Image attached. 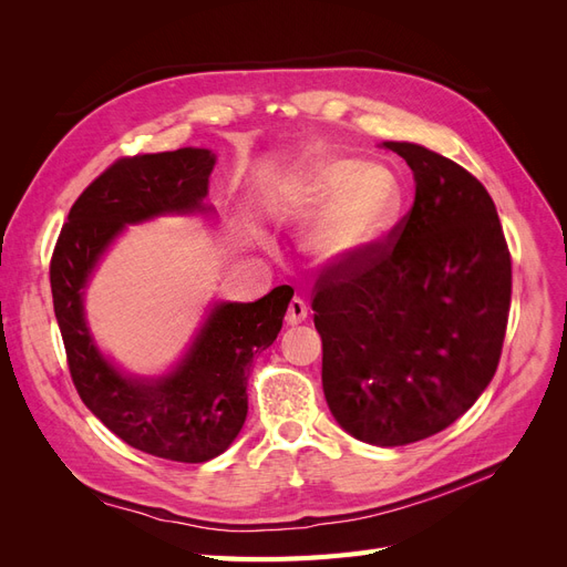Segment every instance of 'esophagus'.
<instances>
[{
    "instance_id": "1",
    "label": "esophagus",
    "mask_w": 567,
    "mask_h": 567,
    "mask_svg": "<svg viewBox=\"0 0 567 567\" xmlns=\"http://www.w3.org/2000/svg\"><path fill=\"white\" fill-rule=\"evenodd\" d=\"M307 305H305V300L300 298V296H296L293 300H290V305H288V315H286V323H290V326H296V323H300V321H305L307 319Z\"/></svg>"
}]
</instances>
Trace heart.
Instances as JSON below:
<instances>
[{"label":"heart","mask_w":567,"mask_h":567,"mask_svg":"<svg viewBox=\"0 0 567 567\" xmlns=\"http://www.w3.org/2000/svg\"><path fill=\"white\" fill-rule=\"evenodd\" d=\"M302 203L321 213L307 246L321 260L346 257L375 241L400 210V182L383 165H359L350 158L319 163L302 184Z\"/></svg>","instance_id":"heart-1"}]
</instances>
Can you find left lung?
<instances>
[{"label": "left lung", "mask_w": 567, "mask_h": 567, "mask_svg": "<svg viewBox=\"0 0 567 567\" xmlns=\"http://www.w3.org/2000/svg\"><path fill=\"white\" fill-rule=\"evenodd\" d=\"M416 198L385 244L326 267L315 284L326 402L352 437L402 447L452 425L499 367L511 252L487 188L440 153L385 142Z\"/></svg>", "instance_id": "left-lung-1"}]
</instances>
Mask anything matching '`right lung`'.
<instances>
[{"mask_svg": "<svg viewBox=\"0 0 567 567\" xmlns=\"http://www.w3.org/2000/svg\"><path fill=\"white\" fill-rule=\"evenodd\" d=\"M215 153L177 148L115 161L73 203L51 255L49 281L80 400L130 447L203 463L236 440L248 414L252 357L277 340L293 288L255 302H219L182 362L161 379L120 373L94 346L82 290L113 238L165 213H205Z\"/></svg>", "mask_w": 567, "mask_h": 567, "instance_id": "right-lung-1", "label": "right lung"}]
</instances>
